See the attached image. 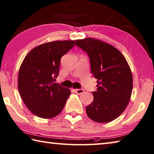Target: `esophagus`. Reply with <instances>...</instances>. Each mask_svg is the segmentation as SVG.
<instances>
[{
  "instance_id": "esophagus-1",
  "label": "esophagus",
  "mask_w": 154,
  "mask_h": 154,
  "mask_svg": "<svg viewBox=\"0 0 154 154\" xmlns=\"http://www.w3.org/2000/svg\"><path fill=\"white\" fill-rule=\"evenodd\" d=\"M74 92L78 94V95H80V94L83 93L84 92V89H82V88H78V89H74Z\"/></svg>"
}]
</instances>
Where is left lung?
I'll return each mask as SVG.
<instances>
[{"mask_svg":"<svg viewBox=\"0 0 154 154\" xmlns=\"http://www.w3.org/2000/svg\"><path fill=\"white\" fill-rule=\"evenodd\" d=\"M75 45L89 57L91 73L97 80L92 103L86 107L88 116L99 123L115 120L125 111L133 91V75L123 55L100 40L86 38Z\"/></svg>","mask_w":154,"mask_h":154,"instance_id":"left-lung-1","label":"left lung"}]
</instances>
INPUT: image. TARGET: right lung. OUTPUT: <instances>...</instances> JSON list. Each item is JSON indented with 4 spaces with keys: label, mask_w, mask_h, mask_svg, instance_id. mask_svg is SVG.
I'll return each mask as SVG.
<instances>
[{
    "label": "right lung",
    "mask_w": 154,
    "mask_h": 154,
    "mask_svg": "<svg viewBox=\"0 0 154 154\" xmlns=\"http://www.w3.org/2000/svg\"><path fill=\"white\" fill-rule=\"evenodd\" d=\"M75 45L74 40H57L34 48L26 56L18 75V89L32 114L42 118L59 114L70 90L54 80L58 76L62 56Z\"/></svg>",
    "instance_id": "add662e5"
}]
</instances>
